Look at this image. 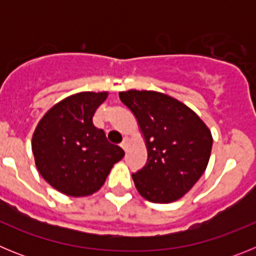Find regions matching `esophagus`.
<instances>
[{"label": "esophagus", "mask_w": 256, "mask_h": 256, "mask_svg": "<svg viewBox=\"0 0 256 256\" xmlns=\"http://www.w3.org/2000/svg\"><path fill=\"white\" fill-rule=\"evenodd\" d=\"M128 144H130V140H128V138H124L123 142H122V144H120V148H123L124 151H126V148H128Z\"/></svg>", "instance_id": "34e87169"}]
</instances>
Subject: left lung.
<instances>
[{
	"instance_id": "8db88e82",
	"label": "left lung",
	"mask_w": 256,
	"mask_h": 256,
	"mask_svg": "<svg viewBox=\"0 0 256 256\" xmlns=\"http://www.w3.org/2000/svg\"><path fill=\"white\" fill-rule=\"evenodd\" d=\"M119 97L134 115L148 148L146 165L132 174L137 191L158 204L182 198L206 169L210 130L192 108L162 92L130 90Z\"/></svg>"
}]
</instances>
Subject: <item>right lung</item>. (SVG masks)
<instances>
[{
  "mask_svg": "<svg viewBox=\"0 0 256 256\" xmlns=\"http://www.w3.org/2000/svg\"><path fill=\"white\" fill-rule=\"evenodd\" d=\"M108 92H79L58 101L42 116L32 137L36 166L58 192L90 196L102 187L124 151L94 126L96 108Z\"/></svg>",
  "mask_w": 256,
  "mask_h": 256,
  "instance_id": "right-lung-1",
  "label": "right lung"
}]
</instances>
